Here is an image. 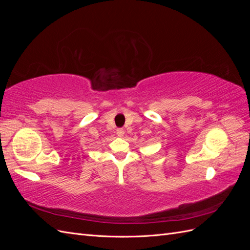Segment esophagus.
Returning a JSON list of instances; mask_svg holds the SVG:
<instances>
[{"label": "esophagus", "instance_id": "obj_1", "mask_svg": "<svg viewBox=\"0 0 250 250\" xmlns=\"http://www.w3.org/2000/svg\"><path fill=\"white\" fill-rule=\"evenodd\" d=\"M124 129H122V128H119V129L117 130V134L119 135V137H123L124 135Z\"/></svg>", "mask_w": 250, "mask_h": 250}]
</instances>
